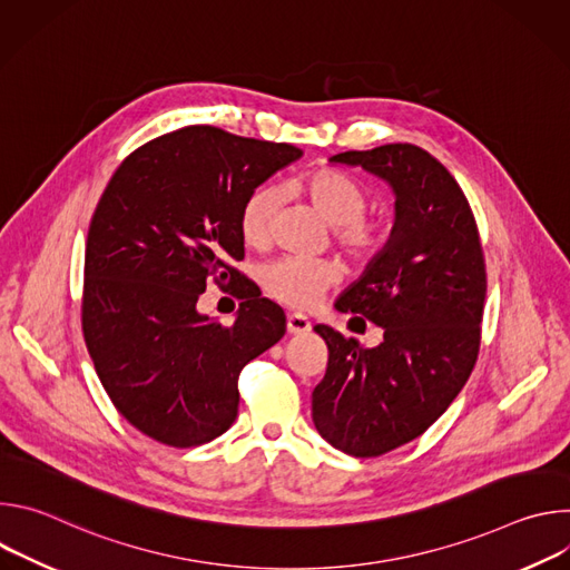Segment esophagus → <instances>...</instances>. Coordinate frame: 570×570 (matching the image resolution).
Listing matches in <instances>:
<instances>
[{
  "label": "esophagus",
  "mask_w": 570,
  "mask_h": 570,
  "mask_svg": "<svg viewBox=\"0 0 570 570\" xmlns=\"http://www.w3.org/2000/svg\"><path fill=\"white\" fill-rule=\"evenodd\" d=\"M286 327H288V334H306L311 332V320L302 313H291L286 320Z\"/></svg>",
  "instance_id": "34e87169"
}]
</instances>
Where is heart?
<instances>
[{"mask_svg":"<svg viewBox=\"0 0 570 570\" xmlns=\"http://www.w3.org/2000/svg\"><path fill=\"white\" fill-rule=\"evenodd\" d=\"M286 189L308 200L322 220L332 225L336 243L352 259L367 262L385 248V223L363 216L367 209V194L361 183L345 176L343 171L313 169L295 178ZM277 203L279 198L273 187H257L243 203L238 227L248 246H266ZM338 275L341 271L334 262L284 257L264 268V286L273 297L291 306H311L322 295V291L336 284Z\"/></svg>","mask_w":570,"mask_h":570,"instance_id":"1","label":"heart"}]
</instances>
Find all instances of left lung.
<instances>
[{
  "label": "left lung",
  "mask_w": 570,
  "mask_h": 570,
  "mask_svg": "<svg viewBox=\"0 0 570 570\" xmlns=\"http://www.w3.org/2000/svg\"><path fill=\"white\" fill-rule=\"evenodd\" d=\"M330 161L363 167L394 194L385 248L336 299L379 324L383 341L367 350L315 324L330 361L311 394L313 424L343 453L376 458L420 438L464 387L480 350L484 259L460 185L424 148L385 144Z\"/></svg>",
  "instance_id": "obj_1"
}]
</instances>
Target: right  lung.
Masks as SVG:
<instances>
[{
  "instance_id": "1",
  "label": "right lung",
  "mask_w": 570,
  "mask_h": 570,
  "mask_svg": "<svg viewBox=\"0 0 570 570\" xmlns=\"http://www.w3.org/2000/svg\"><path fill=\"white\" fill-rule=\"evenodd\" d=\"M291 144L187 126L130 153L108 183L86 246L83 336L115 409L178 449L223 435L238 374L286 332L284 311L243 288L232 327L198 313L207 279H240L238 214Z\"/></svg>"
}]
</instances>
